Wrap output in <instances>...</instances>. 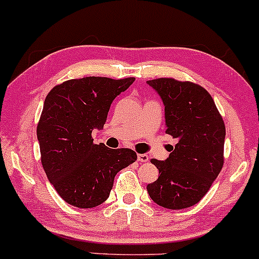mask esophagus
I'll use <instances>...</instances> for the list:
<instances>
[{"label":"esophagus","mask_w":259,"mask_h":259,"mask_svg":"<svg viewBox=\"0 0 259 259\" xmlns=\"http://www.w3.org/2000/svg\"><path fill=\"white\" fill-rule=\"evenodd\" d=\"M137 159L140 162H148L149 157H148V154H146V153H140V154H137Z\"/></svg>","instance_id":"1"}]
</instances>
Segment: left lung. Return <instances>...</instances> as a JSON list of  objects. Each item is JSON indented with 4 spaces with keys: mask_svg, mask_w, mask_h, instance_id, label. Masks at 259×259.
Segmentation results:
<instances>
[{
    "mask_svg": "<svg viewBox=\"0 0 259 259\" xmlns=\"http://www.w3.org/2000/svg\"><path fill=\"white\" fill-rule=\"evenodd\" d=\"M147 84L163 102L166 133L178 140L164 161H151L159 177L147 186V192L164 208H188L201 201L222 169L225 123L203 87L173 78L152 79Z\"/></svg>",
    "mask_w": 259,
    "mask_h": 259,
    "instance_id": "left-lung-1",
    "label": "left lung"
}]
</instances>
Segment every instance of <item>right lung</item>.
<instances>
[{"label": "right lung", "instance_id": "right-lung-1", "mask_svg": "<svg viewBox=\"0 0 259 259\" xmlns=\"http://www.w3.org/2000/svg\"><path fill=\"white\" fill-rule=\"evenodd\" d=\"M135 82L84 77L53 87L37 126L41 161L51 185L68 204L93 208L110 196L117 173L137 159L130 148L95 145L93 130H102L114 98Z\"/></svg>", "mask_w": 259, "mask_h": 259}]
</instances>
